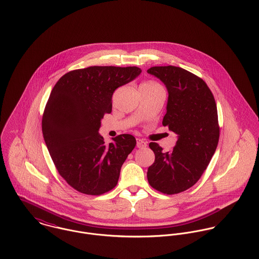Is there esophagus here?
<instances>
[{"label":"esophagus","instance_id":"esophagus-1","mask_svg":"<svg viewBox=\"0 0 259 259\" xmlns=\"http://www.w3.org/2000/svg\"><path fill=\"white\" fill-rule=\"evenodd\" d=\"M147 146H148V143L145 142L144 140H141V139H138V140H137V147H138V148H147Z\"/></svg>","mask_w":259,"mask_h":259}]
</instances>
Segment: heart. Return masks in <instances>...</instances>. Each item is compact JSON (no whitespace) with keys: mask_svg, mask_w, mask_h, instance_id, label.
Instances as JSON below:
<instances>
[{"mask_svg":"<svg viewBox=\"0 0 259 259\" xmlns=\"http://www.w3.org/2000/svg\"><path fill=\"white\" fill-rule=\"evenodd\" d=\"M140 89H145V90H163L162 87L158 82L153 81V80H148V81L142 83Z\"/></svg>","mask_w":259,"mask_h":259,"instance_id":"heart-1","label":"heart"}]
</instances>
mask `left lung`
<instances>
[{
    "label": "left lung",
    "instance_id": "8db88e82",
    "mask_svg": "<svg viewBox=\"0 0 259 259\" xmlns=\"http://www.w3.org/2000/svg\"><path fill=\"white\" fill-rule=\"evenodd\" d=\"M148 74L166 87L168 99L162 124L178 135L176 147L163 152L156 143L148 167V181L154 189L176 194L195 185L206 169L220 140L218 109L203 79L179 67H152Z\"/></svg>",
    "mask_w": 259,
    "mask_h": 259
}]
</instances>
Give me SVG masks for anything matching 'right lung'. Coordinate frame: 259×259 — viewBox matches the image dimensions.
<instances>
[{
	"label": "right lung",
	"instance_id": "1",
	"mask_svg": "<svg viewBox=\"0 0 259 259\" xmlns=\"http://www.w3.org/2000/svg\"><path fill=\"white\" fill-rule=\"evenodd\" d=\"M142 73L138 67H89L55 84L41 119L46 146L61 177L75 190L100 195L112 189L137 141L119 135L109 146L99 134L113 92Z\"/></svg>",
	"mask_w": 259,
	"mask_h": 259
}]
</instances>
